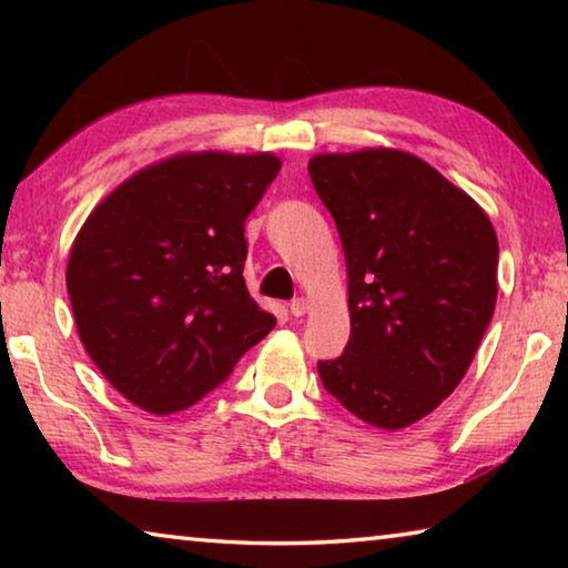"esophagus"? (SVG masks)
I'll return each instance as SVG.
<instances>
[{
  "mask_svg": "<svg viewBox=\"0 0 568 568\" xmlns=\"http://www.w3.org/2000/svg\"><path fill=\"white\" fill-rule=\"evenodd\" d=\"M307 313V301L305 297H295V301L291 303V315H295V318H301V315Z\"/></svg>",
  "mask_w": 568,
  "mask_h": 568,
  "instance_id": "esophagus-1",
  "label": "esophagus"
}]
</instances>
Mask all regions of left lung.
<instances>
[{
	"instance_id": "obj_1",
	"label": "left lung",
	"mask_w": 568,
	"mask_h": 568,
	"mask_svg": "<svg viewBox=\"0 0 568 568\" xmlns=\"http://www.w3.org/2000/svg\"><path fill=\"white\" fill-rule=\"evenodd\" d=\"M307 172L348 267L351 341L318 363L321 381L361 420L406 428L456 390L491 323L496 230L410 152H323Z\"/></svg>"
}]
</instances>
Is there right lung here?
<instances>
[{
    "label": "right lung",
    "instance_id": "1",
    "mask_svg": "<svg viewBox=\"0 0 568 568\" xmlns=\"http://www.w3.org/2000/svg\"><path fill=\"white\" fill-rule=\"evenodd\" d=\"M281 165L273 152H178L134 172L84 220L67 263L74 325L138 408L195 406L275 328L247 293L243 230Z\"/></svg>",
    "mask_w": 568,
    "mask_h": 568
}]
</instances>
